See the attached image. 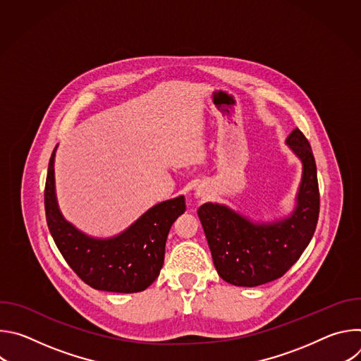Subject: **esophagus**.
Segmentation results:
<instances>
[{"label": "esophagus", "instance_id": "esophagus-1", "mask_svg": "<svg viewBox=\"0 0 361 361\" xmlns=\"http://www.w3.org/2000/svg\"><path fill=\"white\" fill-rule=\"evenodd\" d=\"M197 195L198 197H207V187H198L197 188Z\"/></svg>", "mask_w": 361, "mask_h": 361}]
</instances>
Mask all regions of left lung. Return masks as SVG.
Instances as JSON below:
<instances>
[{
  "label": "left lung",
  "instance_id": "8db88e82",
  "mask_svg": "<svg viewBox=\"0 0 361 361\" xmlns=\"http://www.w3.org/2000/svg\"><path fill=\"white\" fill-rule=\"evenodd\" d=\"M302 163L295 209L274 223H252L221 204L205 202L197 214L219 276L240 287H255L284 276L312 241L316 231L320 192L310 142L295 128L286 140Z\"/></svg>",
  "mask_w": 361,
  "mask_h": 361
}]
</instances>
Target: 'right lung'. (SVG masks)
<instances>
[{"mask_svg": "<svg viewBox=\"0 0 361 361\" xmlns=\"http://www.w3.org/2000/svg\"><path fill=\"white\" fill-rule=\"evenodd\" d=\"M51 154L44 191L45 217L56 245L73 271L90 287L111 293H138L152 284L164 263L173 223L185 212L184 195L154 205L126 231L113 238H92L60 213Z\"/></svg>", "mask_w": 361, "mask_h": 361, "instance_id": "add662e5", "label": "right lung"}]
</instances>
